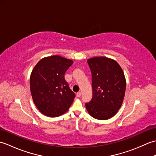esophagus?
I'll use <instances>...</instances> for the list:
<instances>
[{
  "mask_svg": "<svg viewBox=\"0 0 156 156\" xmlns=\"http://www.w3.org/2000/svg\"><path fill=\"white\" fill-rule=\"evenodd\" d=\"M76 97H81V92H77V94H76Z\"/></svg>",
  "mask_w": 156,
  "mask_h": 156,
  "instance_id": "esophagus-1",
  "label": "esophagus"
}]
</instances>
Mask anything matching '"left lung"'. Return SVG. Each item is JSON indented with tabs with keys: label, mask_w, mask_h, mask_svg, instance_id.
Segmentation results:
<instances>
[{
	"label": "left lung",
	"mask_w": 156,
	"mask_h": 156,
	"mask_svg": "<svg viewBox=\"0 0 156 156\" xmlns=\"http://www.w3.org/2000/svg\"><path fill=\"white\" fill-rule=\"evenodd\" d=\"M92 73V98L86 103L88 113L98 120H107L118 112L123 102L126 80L115 60L94 57L87 60Z\"/></svg>",
	"instance_id": "8db88e82"
}]
</instances>
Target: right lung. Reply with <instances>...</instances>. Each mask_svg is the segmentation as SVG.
Wrapping results in <instances>:
<instances>
[{"mask_svg": "<svg viewBox=\"0 0 156 156\" xmlns=\"http://www.w3.org/2000/svg\"><path fill=\"white\" fill-rule=\"evenodd\" d=\"M72 64V59L55 55L42 58L33 69L31 93L34 104L42 114L59 117L70 107L75 94L69 88L64 74Z\"/></svg>", "mask_w": 156, "mask_h": 156, "instance_id": "add662e5", "label": "right lung"}]
</instances>
